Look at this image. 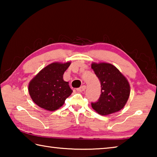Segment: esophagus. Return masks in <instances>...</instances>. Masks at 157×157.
<instances>
[{
  "instance_id": "34e87169",
  "label": "esophagus",
  "mask_w": 157,
  "mask_h": 157,
  "mask_svg": "<svg viewBox=\"0 0 157 157\" xmlns=\"http://www.w3.org/2000/svg\"><path fill=\"white\" fill-rule=\"evenodd\" d=\"M85 89H86V86L84 85V86H82L81 87H79V88L77 89V91L78 92H83L85 91Z\"/></svg>"
}]
</instances>
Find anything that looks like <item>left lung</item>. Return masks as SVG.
I'll return each mask as SVG.
<instances>
[{
  "instance_id": "1",
  "label": "left lung",
  "mask_w": 157,
  "mask_h": 157,
  "mask_svg": "<svg viewBox=\"0 0 157 157\" xmlns=\"http://www.w3.org/2000/svg\"><path fill=\"white\" fill-rule=\"evenodd\" d=\"M91 68L99 79L101 94L91 107L98 113L107 116L123 109L128 100L130 86L127 78L116 66L109 63H92Z\"/></svg>"
}]
</instances>
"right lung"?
Instances as JSON below:
<instances>
[{"label": "right lung", "instance_id": "1", "mask_svg": "<svg viewBox=\"0 0 157 157\" xmlns=\"http://www.w3.org/2000/svg\"><path fill=\"white\" fill-rule=\"evenodd\" d=\"M71 62H54L46 66L31 79L28 91L33 102L47 111H55L64 104L72 94L63 75Z\"/></svg>", "mask_w": 157, "mask_h": 157}]
</instances>
